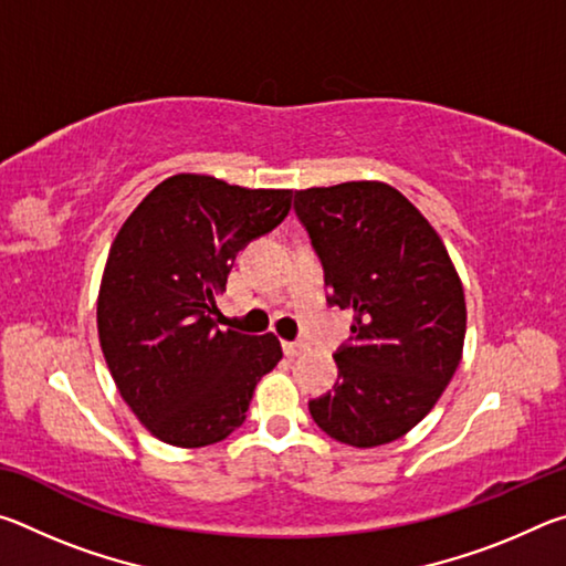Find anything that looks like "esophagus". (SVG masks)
Wrapping results in <instances>:
<instances>
[{"label":"esophagus","instance_id":"obj_1","mask_svg":"<svg viewBox=\"0 0 566 566\" xmlns=\"http://www.w3.org/2000/svg\"><path fill=\"white\" fill-rule=\"evenodd\" d=\"M282 349L286 357H300L302 352H306V342H284Z\"/></svg>","mask_w":566,"mask_h":566}]
</instances>
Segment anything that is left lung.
Instances as JSON below:
<instances>
[{
	"mask_svg": "<svg viewBox=\"0 0 566 566\" xmlns=\"http://www.w3.org/2000/svg\"><path fill=\"white\" fill-rule=\"evenodd\" d=\"M294 212L354 314L334 354V389L310 401L322 432L359 449L389 444L424 419L462 359L467 304L434 227L385 181L294 191Z\"/></svg>",
	"mask_w": 566,
	"mask_h": 566,
	"instance_id": "1",
	"label": "left lung"
}]
</instances>
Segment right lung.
Returning <instances> with one entry per match:
<instances>
[{"label": "right lung", "instance_id": "obj_1", "mask_svg": "<svg viewBox=\"0 0 566 566\" xmlns=\"http://www.w3.org/2000/svg\"><path fill=\"white\" fill-rule=\"evenodd\" d=\"M292 189H247L175 175L142 199L114 237L97 329L122 399L161 442L207 447L247 419L254 387L282 359L274 334L217 327L239 249L272 232Z\"/></svg>", "mask_w": 566, "mask_h": 566}]
</instances>
